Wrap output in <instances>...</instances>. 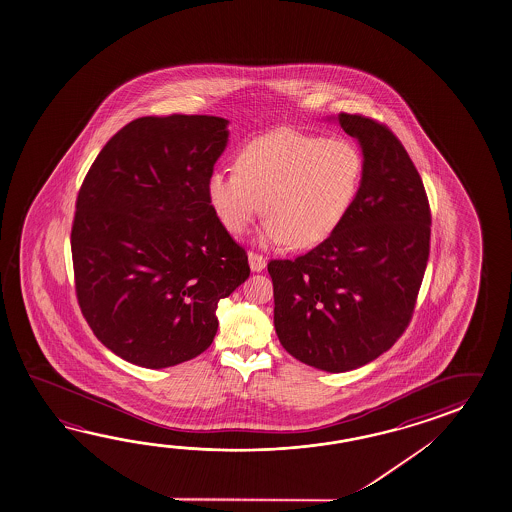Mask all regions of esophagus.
<instances>
[{
	"mask_svg": "<svg viewBox=\"0 0 512 512\" xmlns=\"http://www.w3.org/2000/svg\"><path fill=\"white\" fill-rule=\"evenodd\" d=\"M248 261H250L251 271H262L266 268V259L259 255V253H255V251L248 253Z\"/></svg>",
	"mask_w": 512,
	"mask_h": 512,
	"instance_id": "obj_1",
	"label": "esophagus"
}]
</instances>
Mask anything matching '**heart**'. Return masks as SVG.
I'll use <instances>...</instances> for the list:
<instances>
[{
	"mask_svg": "<svg viewBox=\"0 0 512 512\" xmlns=\"http://www.w3.org/2000/svg\"><path fill=\"white\" fill-rule=\"evenodd\" d=\"M364 159L348 139L280 128L242 146L235 170L208 175V203L241 235L262 212L261 241L311 248L326 241L357 199Z\"/></svg>",
	"mask_w": 512,
	"mask_h": 512,
	"instance_id": "1",
	"label": "heart"
}]
</instances>
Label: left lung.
<instances>
[{"instance_id": "obj_1", "label": "left lung", "mask_w": 512, "mask_h": 512, "mask_svg": "<svg viewBox=\"0 0 512 512\" xmlns=\"http://www.w3.org/2000/svg\"><path fill=\"white\" fill-rule=\"evenodd\" d=\"M338 125L364 155L355 203L317 248L268 262L282 348L329 373L366 366L402 337L431 241L424 183L398 137L358 114H338Z\"/></svg>"}]
</instances>
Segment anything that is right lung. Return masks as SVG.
<instances>
[{"label": "right lung", "mask_w": 512, "mask_h": 512, "mask_svg": "<svg viewBox=\"0 0 512 512\" xmlns=\"http://www.w3.org/2000/svg\"><path fill=\"white\" fill-rule=\"evenodd\" d=\"M215 116L139 117L81 184L70 246L76 295L112 353L148 369L212 346L217 304L250 277L248 255L206 195L228 143Z\"/></svg>", "instance_id": "add662e5"}]
</instances>
